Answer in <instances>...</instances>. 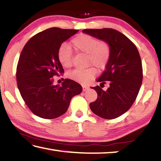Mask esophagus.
Returning <instances> with one entry per match:
<instances>
[{
    "mask_svg": "<svg viewBox=\"0 0 161 161\" xmlns=\"http://www.w3.org/2000/svg\"><path fill=\"white\" fill-rule=\"evenodd\" d=\"M89 87L87 86H85V85H82V89H83V92H85L86 90H87L88 89Z\"/></svg>",
    "mask_w": 161,
    "mask_h": 161,
    "instance_id": "esophagus-1",
    "label": "esophagus"
}]
</instances>
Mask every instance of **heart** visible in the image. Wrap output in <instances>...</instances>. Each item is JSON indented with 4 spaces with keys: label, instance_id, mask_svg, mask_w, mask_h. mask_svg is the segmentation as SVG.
<instances>
[{
    "label": "heart",
    "instance_id": "obj_1",
    "mask_svg": "<svg viewBox=\"0 0 161 161\" xmlns=\"http://www.w3.org/2000/svg\"><path fill=\"white\" fill-rule=\"evenodd\" d=\"M72 47L78 53L85 54L86 65H93L97 69H102L108 62L111 54L110 46L106 42H99L97 38L86 34L78 35L72 40ZM58 59L62 67L69 68L72 64V50L67 43H63L58 51ZM94 67L75 69L68 77L79 82L84 83L94 77Z\"/></svg>",
    "mask_w": 161,
    "mask_h": 161
}]
</instances>
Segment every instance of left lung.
<instances>
[{"label":"left lung","mask_w":161,"mask_h":161,"mask_svg":"<svg viewBox=\"0 0 161 161\" xmlns=\"http://www.w3.org/2000/svg\"><path fill=\"white\" fill-rule=\"evenodd\" d=\"M107 42L111 54L106 69L97 79L101 86L108 81L109 87H91L97 99L90 103L92 112L106 119L117 118L129 109L139 92L143 80L142 63L137 47L121 32L111 28L85 29L82 31Z\"/></svg>","instance_id":"left-lung-1"}]
</instances>
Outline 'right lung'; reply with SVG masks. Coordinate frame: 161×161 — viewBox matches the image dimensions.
Here are the masks:
<instances>
[{
    "mask_svg": "<svg viewBox=\"0 0 161 161\" xmlns=\"http://www.w3.org/2000/svg\"><path fill=\"white\" fill-rule=\"evenodd\" d=\"M78 30L51 28L30 39L19 58L16 80L24 102L35 115L42 119L58 118L66 112L73 97L82 87L69 79L54 85V76L64 73L58 51Z\"/></svg>",
    "mask_w": 161,
    "mask_h": 161,
    "instance_id": "add662e5",
    "label": "right lung"
}]
</instances>
